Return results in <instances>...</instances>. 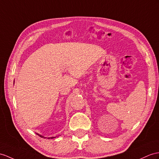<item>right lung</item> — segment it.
I'll return each mask as SVG.
<instances>
[{"label":"right lung","instance_id":"1","mask_svg":"<svg viewBox=\"0 0 159 159\" xmlns=\"http://www.w3.org/2000/svg\"><path fill=\"white\" fill-rule=\"evenodd\" d=\"M36 134L38 135H39L40 137H41V138H45L44 136H43V135H40V134H37L36 133ZM56 137H50V138H48V139H53V138H55Z\"/></svg>","mask_w":159,"mask_h":159}]
</instances>
